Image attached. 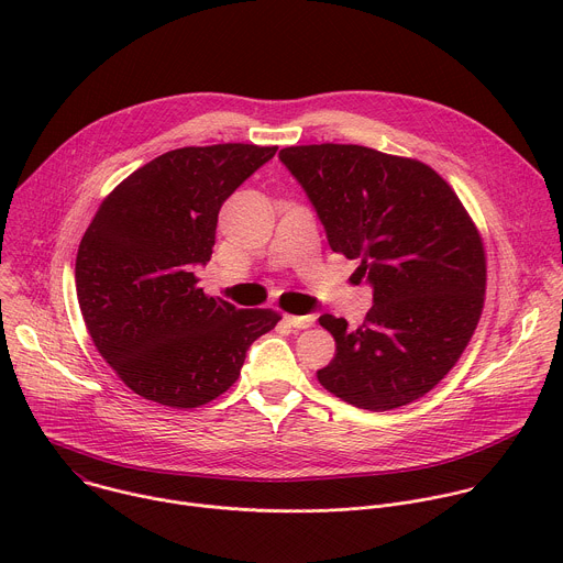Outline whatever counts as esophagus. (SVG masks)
<instances>
[{"label": "esophagus", "mask_w": 563, "mask_h": 563, "mask_svg": "<svg viewBox=\"0 0 563 563\" xmlns=\"http://www.w3.org/2000/svg\"><path fill=\"white\" fill-rule=\"evenodd\" d=\"M285 323L294 330H307L316 323L313 316H291V313H285Z\"/></svg>", "instance_id": "obj_1"}]
</instances>
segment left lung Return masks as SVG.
I'll return each instance as SVG.
<instances>
[{"instance_id": "8db88e82", "label": "left lung", "mask_w": 563, "mask_h": 563, "mask_svg": "<svg viewBox=\"0 0 563 563\" xmlns=\"http://www.w3.org/2000/svg\"><path fill=\"white\" fill-rule=\"evenodd\" d=\"M307 191L330 247L361 261L374 287L363 325L323 313L336 341L316 376L345 404L385 412L426 396L456 365L486 300V247L454 189L417 157L361 144L280 153Z\"/></svg>"}]
</instances>
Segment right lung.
<instances>
[{"label":"right lung","mask_w":563,"mask_h":563,"mask_svg":"<svg viewBox=\"0 0 563 563\" xmlns=\"http://www.w3.org/2000/svg\"><path fill=\"white\" fill-rule=\"evenodd\" d=\"M278 146L227 142L157 155L98 207L75 258L77 302L102 358L137 396L200 408L240 376L274 309H235L198 287L222 202Z\"/></svg>","instance_id":"1"}]
</instances>
